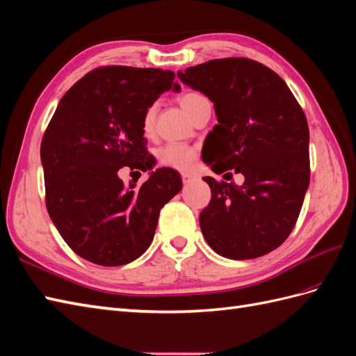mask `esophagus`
Segmentation results:
<instances>
[{"label": "esophagus", "instance_id": "34e87169", "mask_svg": "<svg viewBox=\"0 0 356 356\" xmlns=\"http://www.w3.org/2000/svg\"><path fill=\"white\" fill-rule=\"evenodd\" d=\"M181 178H183V183L184 184H188L190 183V181H192L195 177L192 175V173H187V172H183V173H181Z\"/></svg>", "mask_w": 356, "mask_h": 356}]
</instances>
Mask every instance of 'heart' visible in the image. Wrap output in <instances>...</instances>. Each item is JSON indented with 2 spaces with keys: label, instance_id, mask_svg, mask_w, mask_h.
Masks as SVG:
<instances>
[{
  "label": "heart",
  "instance_id": "heart-1",
  "mask_svg": "<svg viewBox=\"0 0 356 356\" xmlns=\"http://www.w3.org/2000/svg\"><path fill=\"white\" fill-rule=\"evenodd\" d=\"M208 102V98L204 93L196 90L184 92L179 97V104L187 115L192 118L195 113L199 110L202 104ZM155 115H157V106L151 104V106L145 110L142 118V129L143 133L148 136L152 133L154 124H155ZM197 159V149L190 145L184 143H168L161 146L157 151V160L161 166L178 169V170H187L195 164Z\"/></svg>",
  "mask_w": 356,
  "mask_h": 356
}]
</instances>
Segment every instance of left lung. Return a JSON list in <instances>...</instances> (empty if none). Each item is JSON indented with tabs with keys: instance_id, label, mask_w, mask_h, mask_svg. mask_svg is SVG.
I'll use <instances>...</instances> for the list:
<instances>
[{
	"instance_id": "left-lung-1",
	"label": "left lung",
	"mask_w": 356,
	"mask_h": 356,
	"mask_svg": "<svg viewBox=\"0 0 356 356\" xmlns=\"http://www.w3.org/2000/svg\"><path fill=\"white\" fill-rule=\"evenodd\" d=\"M178 76L214 102L219 124L204 142V163L219 175H245L241 186L204 178L207 243L231 259L272 252L296 225L309 184L305 113L278 74L246 57L210 60Z\"/></svg>"
}]
</instances>
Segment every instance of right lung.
I'll return each instance as SVG.
<instances>
[{
  "label": "right lung",
  "mask_w": 356,
  "mask_h": 356,
  "mask_svg": "<svg viewBox=\"0 0 356 356\" xmlns=\"http://www.w3.org/2000/svg\"><path fill=\"white\" fill-rule=\"evenodd\" d=\"M172 71L101 66L60 99L40 143L45 202L60 236L76 255L115 267L149 248L160 210L181 187L179 173L161 168L125 187L118 172H146L154 159L142 129L145 110L169 89ZM140 173V172H138Z\"/></svg>",
  "instance_id": "obj_1"
}]
</instances>
